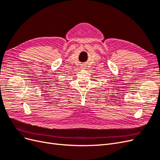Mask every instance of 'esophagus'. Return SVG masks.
<instances>
[{"mask_svg": "<svg viewBox=\"0 0 160 160\" xmlns=\"http://www.w3.org/2000/svg\"><path fill=\"white\" fill-rule=\"evenodd\" d=\"M81 68L82 69H85V65H82L81 66Z\"/></svg>", "mask_w": 160, "mask_h": 160, "instance_id": "34e87169", "label": "esophagus"}]
</instances>
